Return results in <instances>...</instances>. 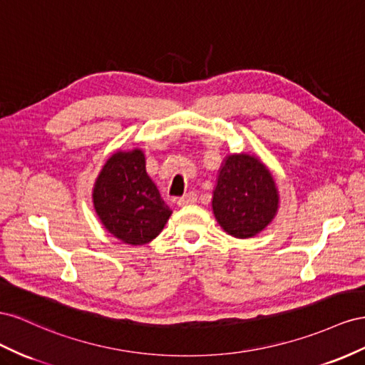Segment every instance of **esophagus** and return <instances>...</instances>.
Wrapping results in <instances>:
<instances>
[{
  "instance_id": "obj_1",
  "label": "esophagus",
  "mask_w": 365,
  "mask_h": 365,
  "mask_svg": "<svg viewBox=\"0 0 365 365\" xmlns=\"http://www.w3.org/2000/svg\"><path fill=\"white\" fill-rule=\"evenodd\" d=\"M195 200H197V194L190 191V192H186L183 197H179V199H177V205H179V206H186V205L194 203Z\"/></svg>"
}]
</instances>
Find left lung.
Returning <instances> with one entry per match:
<instances>
[{"mask_svg": "<svg viewBox=\"0 0 365 365\" xmlns=\"http://www.w3.org/2000/svg\"><path fill=\"white\" fill-rule=\"evenodd\" d=\"M278 192L266 166L254 155H229L212 197L217 222L229 235L249 238L272 222Z\"/></svg>", "mask_w": 365, "mask_h": 365, "instance_id": "obj_1", "label": "left lung"}]
</instances>
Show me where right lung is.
<instances>
[{"mask_svg": "<svg viewBox=\"0 0 365 365\" xmlns=\"http://www.w3.org/2000/svg\"><path fill=\"white\" fill-rule=\"evenodd\" d=\"M93 202L108 232L134 246L158 237L171 215L147 174L140 150L111 155L98 177Z\"/></svg>", "mask_w": 365, "mask_h": 365, "instance_id": "add662e5", "label": "right lung"}]
</instances>
